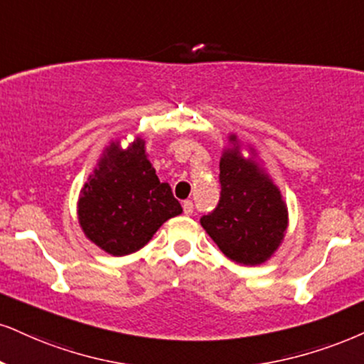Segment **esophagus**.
Returning <instances> with one entry per match:
<instances>
[{"label":"esophagus","mask_w":364,"mask_h":364,"mask_svg":"<svg viewBox=\"0 0 364 364\" xmlns=\"http://www.w3.org/2000/svg\"><path fill=\"white\" fill-rule=\"evenodd\" d=\"M182 208H183V214H187V216H191V214L194 213V203H192V200H183Z\"/></svg>","instance_id":"34e87169"}]
</instances>
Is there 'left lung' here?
<instances>
[{
  "instance_id": "8db88e82",
  "label": "left lung",
  "mask_w": 364,
  "mask_h": 364,
  "mask_svg": "<svg viewBox=\"0 0 364 364\" xmlns=\"http://www.w3.org/2000/svg\"><path fill=\"white\" fill-rule=\"evenodd\" d=\"M219 160L221 199L218 208L200 218V226L231 262L257 267L268 262L284 243L289 209L280 189L257 159L230 133ZM249 155L245 156L244 151Z\"/></svg>"
}]
</instances>
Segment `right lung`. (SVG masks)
<instances>
[{
  "label": "right lung",
  "instance_id": "add662e5",
  "mask_svg": "<svg viewBox=\"0 0 364 364\" xmlns=\"http://www.w3.org/2000/svg\"><path fill=\"white\" fill-rule=\"evenodd\" d=\"M181 213V203L148 160L141 136H134L127 148L111 140L77 200L84 236L113 257L141 250L161 224Z\"/></svg>",
  "mask_w": 364,
  "mask_h": 364
}]
</instances>
